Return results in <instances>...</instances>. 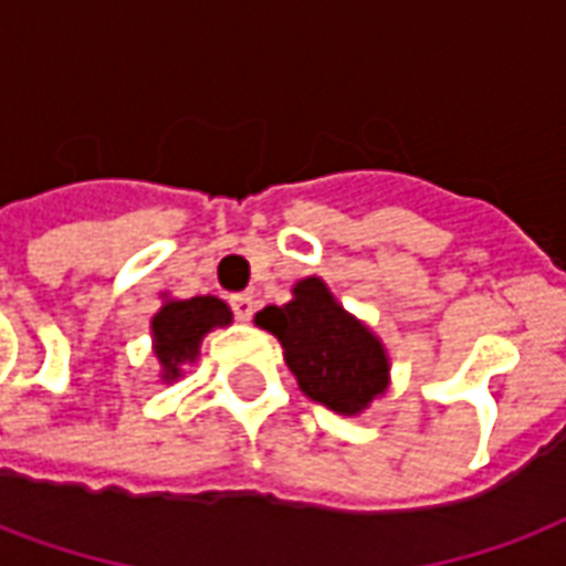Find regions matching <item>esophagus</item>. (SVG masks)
Instances as JSON below:
<instances>
[{
	"label": "esophagus",
	"mask_w": 566,
	"mask_h": 566,
	"mask_svg": "<svg viewBox=\"0 0 566 566\" xmlns=\"http://www.w3.org/2000/svg\"><path fill=\"white\" fill-rule=\"evenodd\" d=\"M254 296L251 294H233L230 296V308H233V317L237 321H251V315H254Z\"/></svg>",
	"instance_id": "1"
}]
</instances>
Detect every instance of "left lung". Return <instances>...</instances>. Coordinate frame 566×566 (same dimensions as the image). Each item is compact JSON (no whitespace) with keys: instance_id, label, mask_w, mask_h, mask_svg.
Returning <instances> with one entry per match:
<instances>
[{"instance_id":"1","label":"left lung","mask_w":566,"mask_h":566,"mask_svg":"<svg viewBox=\"0 0 566 566\" xmlns=\"http://www.w3.org/2000/svg\"><path fill=\"white\" fill-rule=\"evenodd\" d=\"M254 321L282 342L284 359L308 399L338 413H359L387 389L384 347L321 279L300 282L291 303L266 305Z\"/></svg>"}]
</instances>
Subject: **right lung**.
<instances>
[{"mask_svg":"<svg viewBox=\"0 0 566 566\" xmlns=\"http://www.w3.org/2000/svg\"><path fill=\"white\" fill-rule=\"evenodd\" d=\"M230 317L228 305L216 296H191L161 305V312L153 317V338L155 357L165 366V380L179 378V366L198 357L200 338L212 326H228Z\"/></svg>","mask_w":566,"mask_h":566,"instance_id":"add662e5","label":"right lung"}]
</instances>
